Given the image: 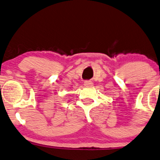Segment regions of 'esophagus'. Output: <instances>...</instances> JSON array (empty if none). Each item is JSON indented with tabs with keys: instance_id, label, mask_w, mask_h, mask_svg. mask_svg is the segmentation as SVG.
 <instances>
[{
	"instance_id": "obj_1",
	"label": "esophagus",
	"mask_w": 160,
	"mask_h": 160,
	"mask_svg": "<svg viewBox=\"0 0 160 160\" xmlns=\"http://www.w3.org/2000/svg\"><path fill=\"white\" fill-rule=\"evenodd\" d=\"M84 85L86 87H91L93 86V82L91 81V80H86L84 82Z\"/></svg>"
}]
</instances>
